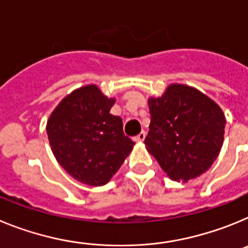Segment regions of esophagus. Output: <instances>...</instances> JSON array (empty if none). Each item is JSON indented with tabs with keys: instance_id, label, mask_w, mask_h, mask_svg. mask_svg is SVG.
Returning <instances> with one entry per match:
<instances>
[{
	"instance_id": "34e87169",
	"label": "esophagus",
	"mask_w": 248,
	"mask_h": 248,
	"mask_svg": "<svg viewBox=\"0 0 248 248\" xmlns=\"http://www.w3.org/2000/svg\"><path fill=\"white\" fill-rule=\"evenodd\" d=\"M145 137H146L145 131H141L139 135H137V137L134 138V141H137V143H141V141L145 140Z\"/></svg>"
}]
</instances>
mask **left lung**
Returning a JSON list of instances; mask_svg holds the SVG:
<instances>
[{
	"label": "left lung",
	"mask_w": 248,
	"mask_h": 248,
	"mask_svg": "<svg viewBox=\"0 0 248 248\" xmlns=\"http://www.w3.org/2000/svg\"><path fill=\"white\" fill-rule=\"evenodd\" d=\"M148 104L145 145L170 179L186 183L209 170L223 143L226 119L220 107L183 84L169 85Z\"/></svg>",
	"instance_id": "8db88e82"
}]
</instances>
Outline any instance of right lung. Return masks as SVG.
Wrapping results in <instances>:
<instances>
[{"label": "right lung", "mask_w": 248, "mask_h": 248, "mask_svg": "<svg viewBox=\"0 0 248 248\" xmlns=\"http://www.w3.org/2000/svg\"><path fill=\"white\" fill-rule=\"evenodd\" d=\"M114 102L97 85H85L67 95L48 119L57 161L85 185H105L135 144L124 135L122 118L110 114Z\"/></svg>", "instance_id": "right-lung-1"}]
</instances>
